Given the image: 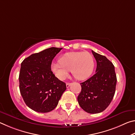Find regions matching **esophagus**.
<instances>
[{
	"instance_id": "1",
	"label": "esophagus",
	"mask_w": 135,
	"mask_h": 135,
	"mask_svg": "<svg viewBox=\"0 0 135 135\" xmlns=\"http://www.w3.org/2000/svg\"><path fill=\"white\" fill-rule=\"evenodd\" d=\"M70 85H71L70 83H66V86H67V88H69Z\"/></svg>"
}]
</instances>
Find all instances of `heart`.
<instances>
[{
	"label": "heart",
	"instance_id": "b5f03b06",
	"mask_svg": "<svg viewBox=\"0 0 135 135\" xmlns=\"http://www.w3.org/2000/svg\"><path fill=\"white\" fill-rule=\"evenodd\" d=\"M59 62L53 63L51 69L60 80L68 76L70 70L75 78L83 80L89 77L94 69V58L88 52H72L64 55Z\"/></svg>",
	"mask_w": 135,
	"mask_h": 135
}]
</instances>
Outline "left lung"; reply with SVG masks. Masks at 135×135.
I'll use <instances>...</instances> for the list:
<instances>
[{
  "instance_id": "left-lung-1",
  "label": "left lung",
  "mask_w": 135,
  "mask_h": 135,
  "mask_svg": "<svg viewBox=\"0 0 135 135\" xmlns=\"http://www.w3.org/2000/svg\"><path fill=\"white\" fill-rule=\"evenodd\" d=\"M97 61L96 73L81 83V90L77 100L84 111L97 114L104 111L115 94L117 83L115 68L105 56L92 51Z\"/></svg>"
}]
</instances>
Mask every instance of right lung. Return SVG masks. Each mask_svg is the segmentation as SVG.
<instances>
[{
  "instance_id": "1",
  "label": "right lung",
  "mask_w": 135,
  "mask_h": 135,
  "mask_svg": "<svg viewBox=\"0 0 135 135\" xmlns=\"http://www.w3.org/2000/svg\"><path fill=\"white\" fill-rule=\"evenodd\" d=\"M62 48L50 47L24 59L19 75L20 90L25 103L38 113H48L58 104L66 84L51 71L54 57Z\"/></svg>"
}]
</instances>
